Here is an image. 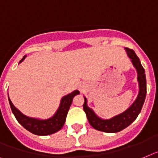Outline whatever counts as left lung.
Segmentation results:
<instances>
[{"label": "left lung", "instance_id": "left-lung-1", "mask_svg": "<svg viewBox=\"0 0 158 158\" xmlns=\"http://www.w3.org/2000/svg\"><path fill=\"white\" fill-rule=\"evenodd\" d=\"M125 50H126L127 55L130 59L137 73V81H138L139 85L138 95L129 108H127L124 112L118 114L116 116H112L109 119H103L98 116L93 110L88 107L87 99L84 96V104L83 105V110L87 115V120L89 121L91 127H93L96 130L109 132V133L117 132L123 130L129 126L132 122L136 120L144 104L145 96H146V78H145L144 69L143 68L140 59L136 56V54L133 50L128 48H125Z\"/></svg>", "mask_w": 158, "mask_h": 158}]
</instances>
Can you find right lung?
<instances>
[{
    "label": "right lung",
    "instance_id": "add662e5",
    "mask_svg": "<svg viewBox=\"0 0 158 158\" xmlns=\"http://www.w3.org/2000/svg\"><path fill=\"white\" fill-rule=\"evenodd\" d=\"M26 58V55H25L22 60L20 61L19 63H22ZM79 94V91L78 90H75L71 93L64 95L61 99L60 104L55 113L51 117L45 119V120L30 117V116L24 115L13 104L9 99V95H8V97H9V105H10L12 112L21 125H22L26 130L32 132L33 134L38 135V136H47V135L55 133L63 128L66 121L67 112L72 103L73 98Z\"/></svg>",
    "mask_w": 158,
    "mask_h": 158
}]
</instances>
